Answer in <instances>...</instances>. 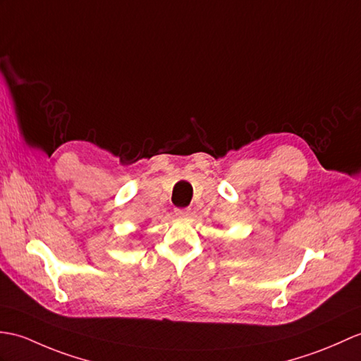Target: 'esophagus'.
Returning a JSON list of instances; mask_svg holds the SVG:
<instances>
[{"label":"esophagus","mask_w":361,"mask_h":361,"mask_svg":"<svg viewBox=\"0 0 361 361\" xmlns=\"http://www.w3.org/2000/svg\"><path fill=\"white\" fill-rule=\"evenodd\" d=\"M190 214V209L183 207V209H175V215L177 216H188Z\"/></svg>","instance_id":"obj_1"}]
</instances>
